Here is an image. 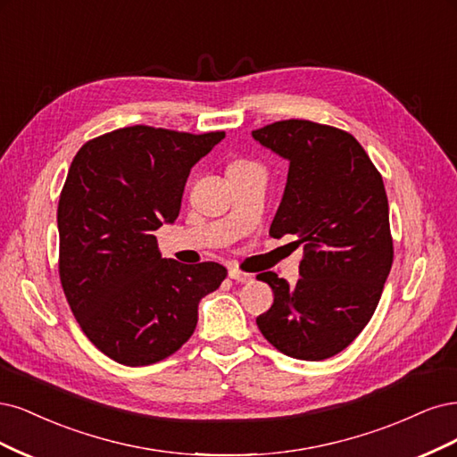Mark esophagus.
Returning <instances> with one entry per match:
<instances>
[{
  "label": "esophagus",
  "instance_id": "1",
  "mask_svg": "<svg viewBox=\"0 0 457 457\" xmlns=\"http://www.w3.org/2000/svg\"><path fill=\"white\" fill-rule=\"evenodd\" d=\"M229 278H233V281H237V283H248V281H253V275L243 273L237 268H231L229 270Z\"/></svg>",
  "mask_w": 457,
  "mask_h": 457
}]
</instances>
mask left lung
Returning a JSON list of instances; mask_svg holds the SVG:
<instances>
[{"label": "left lung", "instance_id": "8db88e82", "mask_svg": "<svg viewBox=\"0 0 457 457\" xmlns=\"http://www.w3.org/2000/svg\"><path fill=\"white\" fill-rule=\"evenodd\" d=\"M288 161L283 201L270 235L303 245L300 278L290 287L266 271L273 305L256 319L285 355L325 361L344 351L372 319L393 263L384 180L349 132L305 120L253 130Z\"/></svg>", "mask_w": 457, "mask_h": 457}]
</instances>
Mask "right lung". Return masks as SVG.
<instances>
[{
  "label": "right lung",
  "mask_w": 457,
  "mask_h": 457,
  "mask_svg": "<svg viewBox=\"0 0 457 457\" xmlns=\"http://www.w3.org/2000/svg\"><path fill=\"white\" fill-rule=\"evenodd\" d=\"M224 137L135 125L85 142L71 161L56 212L58 273L81 330L115 362L170 357L228 275L216 262L161 258L154 235L179 218L191 167Z\"/></svg>",
  "instance_id": "1"
}]
</instances>
